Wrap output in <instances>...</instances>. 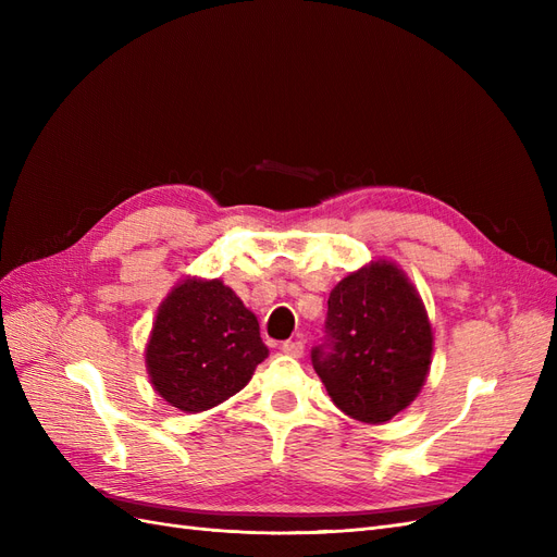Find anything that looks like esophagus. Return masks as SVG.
Segmentation results:
<instances>
[{
  "label": "esophagus",
  "instance_id": "1",
  "mask_svg": "<svg viewBox=\"0 0 557 557\" xmlns=\"http://www.w3.org/2000/svg\"><path fill=\"white\" fill-rule=\"evenodd\" d=\"M281 350L285 352V356L301 358V352H305V344H301V342H283Z\"/></svg>",
  "mask_w": 557,
  "mask_h": 557
}]
</instances>
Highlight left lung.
<instances>
[{
  "label": "left lung",
  "mask_w": 557,
  "mask_h": 557,
  "mask_svg": "<svg viewBox=\"0 0 557 557\" xmlns=\"http://www.w3.org/2000/svg\"><path fill=\"white\" fill-rule=\"evenodd\" d=\"M330 350L311 352L336 409L383 425L423 391L434 334L416 285L393 260H372L334 285L327 299Z\"/></svg>",
  "instance_id": "obj_1"
}]
</instances>
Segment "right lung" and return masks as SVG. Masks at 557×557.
Here are the masks:
<instances>
[{
    "mask_svg": "<svg viewBox=\"0 0 557 557\" xmlns=\"http://www.w3.org/2000/svg\"><path fill=\"white\" fill-rule=\"evenodd\" d=\"M267 356L256 313L230 285L185 276L158 307L146 372L166 404L201 413L237 395Z\"/></svg>",
    "mask_w": 557,
    "mask_h": 557,
    "instance_id": "1",
    "label": "right lung"
}]
</instances>
